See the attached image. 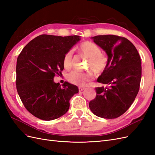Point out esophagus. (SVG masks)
<instances>
[{"label":"esophagus","instance_id":"obj_1","mask_svg":"<svg viewBox=\"0 0 155 155\" xmlns=\"http://www.w3.org/2000/svg\"><path fill=\"white\" fill-rule=\"evenodd\" d=\"M78 89H79V91L81 92V91H83L84 90V89H85V88H83V87H79Z\"/></svg>","mask_w":155,"mask_h":155}]
</instances>
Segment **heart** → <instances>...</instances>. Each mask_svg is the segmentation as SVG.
I'll use <instances>...</instances> for the list:
<instances>
[{
    "label": "heart",
    "instance_id": "heart-1",
    "mask_svg": "<svg viewBox=\"0 0 155 155\" xmlns=\"http://www.w3.org/2000/svg\"><path fill=\"white\" fill-rule=\"evenodd\" d=\"M79 50L89 59L88 67L91 68L96 74L100 75L104 73L109 64L108 56L101 53L100 48L92 42L86 41L79 46ZM73 51L69 50L64 55L63 59V67L68 69L72 67ZM69 82L78 86L83 87L87 82L91 81L93 75L90 72H83L78 70H72L67 75Z\"/></svg>",
    "mask_w": 155,
    "mask_h": 155
}]
</instances>
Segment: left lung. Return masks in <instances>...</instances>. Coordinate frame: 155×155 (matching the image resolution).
<instances>
[{"label": "left lung", "mask_w": 155, "mask_h": 155, "mask_svg": "<svg viewBox=\"0 0 155 155\" xmlns=\"http://www.w3.org/2000/svg\"><path fill=\"white\" fill-rule=\"evenodd\" d=\"M91 38L106 51L109 64L97 82L96 96L89 103L96 116L116 118L124 114L137 97L142 78L141 59L134 45L124 37L97 35Z\"/></svg>", "instance_id": "8db88e82"}]
</instances>
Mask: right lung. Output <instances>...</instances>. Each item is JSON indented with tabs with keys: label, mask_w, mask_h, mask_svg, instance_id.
Wrapping results in <instances>:
<instances>
[{
	"label": "right lung",
	"mask_w": 155,
	"mask_h": 155,
	"mask_svg": "<svg viewBox=\"0 0 155 155\" xmlns=\"http://www.w3.org/2000/svg\"><path fill=\"white\" fill-rule=\"evenodd\" d=\"M80 40L79 35H41L28 43L18 56L16 87L23 105L41 120L57 119L68 111L69 101L79 92L65 81L54 82L61 73L64 55Z\"/></svg>",
	"instance_id": "right-lung-1"
}]
</instances>
